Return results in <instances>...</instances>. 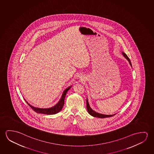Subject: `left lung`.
Masks as SVG:
<instances>
[{
    "label": "left lung",
    "instance_id": "obj_1",
    "mask_svg": "<svg viewBox=\"0 0 154 154\" xmlns=\"http://www.w3.org/2000/svg\"><path fill=\"white\" fill-rule=\"evenodd\" d=\"M123 56L125 57L126 59L128 60L131 66H132V64L130 60L128 58V57L127 56V55L125 53H124V52H122ZM86 108H87V110H88V112L91 115V116L95 117H98V118H101V119H104V118H106V117H112V116L115 115V114L114 115H103V114H99L97 113V112L93 110L92 109H91V108L90 107L88 102V98L86 99Z\"/></svg>",
    "mask_w": 154,
    "mask_h": 154
}]
</instances>
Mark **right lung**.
I'll return each instance as SVG.
<instances>
[{
	"label": "right lung",
	"mask_w": 154,
	"mask_h": 154,
	"mask_svg": "<svg viewBox=\"0 0 154 154\" xmlns=\"http://www.w3.org/2000/svg\"><path fill=\"white\" fill-rule=\"evenodd\" d=\"M71 86H69V88H66V90H64V92H63V94L62 95L61 98L59 102L57 103L55 106L50 108H36L34 106H32L31 105L28 103V102L26 101V100H25L26 101L27 104H28L29 106L31 107V109L33 110V111H35L37 113L39 114H46V115H54L58 113L61 110L63 106L64 105V99L66 97V93L68 92Z\"/></svg>",
	"instance_id": "add662e5"
}]
</instances>
